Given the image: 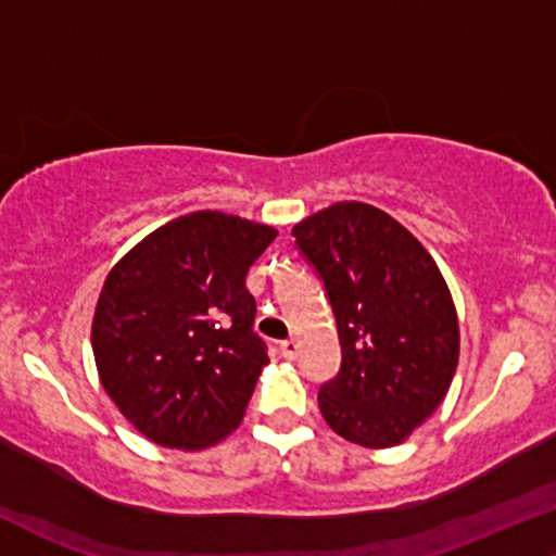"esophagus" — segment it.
I'll list each match as a JSON object with an SVG mask.
<instances>
[{"label":"esophagus","mask_w":556,"mask_h":556,"mask_svg":"<svg viewBox=\"0 0 556 556\" xmlns=\"http://www.w3.org/2000/svg\"><path fill=\"white\" fill-rule=\"evenodd\" d=\"M279 351H282V356L285 359H298V354H300V343L294 341V339H287V341H282L279 343Z\"/></svg>","instance_id":"obj_1"}]
</instances>
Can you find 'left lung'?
<instances>
[{"mask_svg":"<svg viewBox=\"0 0 556 556\" xmlns=\"http://www.w3.org/2000/svg\"><path fill=\"white\" fill-rule=\"evenodd\" d=\"M292 236L339 328L341 369L318 392L323 418L351 444H403L446 397L459 362L446 279L410 230L367 202H336Z\"/></svg>","mask_w":556,"mask_h":556,"instance_id":"obj_1","label":"left lung"}]
</instances>
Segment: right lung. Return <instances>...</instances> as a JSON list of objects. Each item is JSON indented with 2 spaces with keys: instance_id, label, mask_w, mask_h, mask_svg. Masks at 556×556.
<instances>
[{
  "instance_id": "obj_1",
  "label": "right lung",
  "mask_w": 556,
  "mask_h": 556,
  "mask_svg": "<svg viewBox=\"0 0 556 556\" xmlns=\"http://www.w3.org/2000/svg\"><path fill=\"white\" fill-rule=\"evenodd\" d=\"M274 238L264 223L197 210L110 269L91 351L104 392L153 444L197 452L243 420L269 364L245 274Z\"/></svg>"
}]
</instances>
